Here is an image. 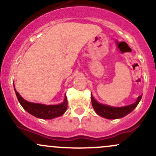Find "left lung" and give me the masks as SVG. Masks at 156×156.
<instances>
[{
  "instance_id": "1",
  "label": "left lung",
  "mask_w": 156,
  "mask_h": 156,
  "mask_svg": "<svg viewBox=\"0 0 156 156\" xmlns=\"http://www.w3.org/2000/svg\"><path fill=\"white\" fill-rule=\"evenodd\" d=\"M141 97H142V95L139 96L138 98L137 101L131 105H127V106L124 107H112L106 105L98 103L94 99L92 94V104L93 108L94 109V111H95L98 115L108 119H118V118L125 117L127 114L131 112L137 106V105L139 104V101L141 99Z\"/></svg>"
}]
</instances>
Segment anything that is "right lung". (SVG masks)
Masks as SVG:
<instances>
[{
  "label": "right lung",
  "mask_w": 156,
  "mask_h": 156,
  "mask_svg": "<svg viewBox=\"0 0 156 156\" xmlns=\"http://www.w3.org/2000/svg\"><path fill=\"white\" fill-rule=\"evenodd\" d=\"M16 95L19 103L22 105L23 108L28 112L31 115L34 116L37 118L44 119H51L53 118L60 117L67 108V99L65 96L64 101L62 103L58 105H46L43 104H39V103H30L24 100L20 94L16 91L15 89Z\"/></svg>",
  "instance_id": "right-lung-1"
}]
</instances>
